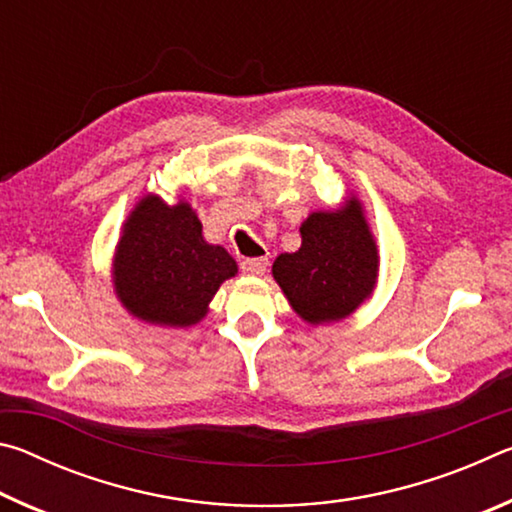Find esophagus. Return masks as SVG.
<instances>
[{
    "mask_svg": "<svg viewBox=\"0 0 512 512\" xmlns=\"http://www.w3.org/2000/svg\"><path fill=\"white\" fill-rule=\"evenodd\" d=\"M268 268V259L266 257H255V259H246V262H241V271L248 273V275H264Z\"/></svg>",
    "mask_w": 512,
    "mask_h": 512,
    "instance_id": "34e87169",
    "label": "esophagus"
}]
</instances>
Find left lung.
<instances>
[{"mask_svg":"<svg viewBox=\"0 0 512 512\" xmlns=\"http://www.w3.org/2000/svg\"><path fill=\"white\" fill-rule=\"evenodd\" d=\"M300 235L296 253L275 257L273 280L307 325L339 323L377 287L379 250L363 203L350 192L336 210L311 212Z\"/></svg>","mask_w":512,"mask_h":512,"instance_id":"obj_1","label":"left lung"}]
</instances>
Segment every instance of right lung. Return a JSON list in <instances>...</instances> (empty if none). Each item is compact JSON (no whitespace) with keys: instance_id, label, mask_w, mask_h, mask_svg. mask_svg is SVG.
<instances>
[{"instance_id":"1","label":"right lung","mask_w":512,"mask_h":512,"mask_svg":"<svg viewBox=\"0 0 512 512\" xmlns=\"http://www.w3.org/2000/svg\"><path fill=\"white\" fill-rule=\"evenodd\" d=\"M237 262L219 244H207L203 223L185 198L169 205L144 194L121 225L112 255V289L142 323L183 329L207 316Z\"/></svg>"}]
</instances>
